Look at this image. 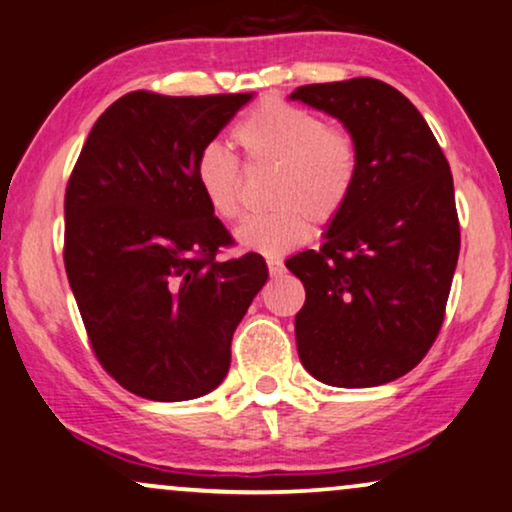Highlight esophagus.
I'll list each match as a JSON object with an SVG mask.
<instances>
[{
    "instance_id": "1",
    "label": "esophagus",
    "mask_w": 512,
    "mask_h": 512,
    "mask_svg": "<svg viewBox=\"0 0 512 512\" xmlns=\"http://www.w3.org/2000/svg\"><path fill=\"white\" fill-rule=\"evenodd\" d=\"M267 267H269V274L274 276V278L283 274V262H281V260H276V257H269V260H267Z\"/></svg>"
}]
</instances>
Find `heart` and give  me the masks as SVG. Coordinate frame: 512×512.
<instances>
[{
  "label": "heart",
  "mask_w": 512,
  "mask_h": 512,
  "mask_svg": "<svg viewBox=\"0 0 512 512\" xmlns=\"http://www.w3.org/2000/svg\"><path fill=\"white\" fill-rule=\"evenodd\" d=\"M231 140L250 163L276 168L269 194L276 208L238 224L234 238L241 248L281 255L309 238V219L325 227L351 201L358 180L356 142L309 109L267 100L231 128ZM194 177L213 215L234 220L241 213V170L229 152L208 145L196 159Z\"/></svg>",
  "instance_id": "1"
}]
</instances>
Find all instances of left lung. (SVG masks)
I'll list each match as a JSON object with an SVG mask.
<instances>
[{
  "instance_id": "obj_1",
  "label": "left lung",
  "mask_w": 512,
  "mask_h": 512,
  "mask_svg": "<svg viewBox=\"0 0 512 512\" xmlns=\"http://www.w3.org/2000/svg\"><path fill=\"white\" fill-rule=\"evenodd\" d=\"M358 149L351 201L320 250L285 262L304 283L295 316L306 372L339 388L381 386L421 363L438 337L459 260L449 163L419 109L379 79L299 86Z\"/></svg>"
}]
</instances>
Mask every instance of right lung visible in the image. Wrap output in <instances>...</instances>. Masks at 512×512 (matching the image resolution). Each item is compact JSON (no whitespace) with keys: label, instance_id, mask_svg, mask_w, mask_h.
Returning <instances> with one entry per match:
<instances>
[{"label":"right lung","instance_id":"1","mask_svg":"<svg viewBox=\"0 0 512 512\" xmlns=\"http://www.w3.org/2000/svg\"><path fill=\"white\" fill-rule=\"evenodd\" d=\"M252 93L133 91L88 133L65 194V271L102 367L159 403L222 384L231 337L262 285L257 252L231 243L196 187V159Z\"/></svg>","mask_w":512,"mask_h":512}]
</instances>
